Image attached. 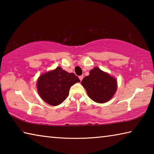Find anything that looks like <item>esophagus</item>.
<instances>
[{
  "instance_id": "esophagus-1",
  "label": "esophagus",
  "mask_w": 154,
  "mask_h": 154,
  "mask_svg": "<svg viewBox=\"0 0 154 154\" xmlns=\"http://www.w3.org/2000/svg\"><path fill=\"white\" fill-rule=\"evenodd\" d=\"M79 79H80V81H82V80L83 79V75H82V76H79Z\"/></svg>"
}]
</instances>
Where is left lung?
I'll return each instance as SVG.
<instances>
[{
	"label": "left lung",
	"mask_w": 154,
	"mask_h": 154,
	"mask_svg": "<svg viewBox=\"0 0 154 154\" xmlns=\"http://www.w3.org/2000/svg\"><path fill=\"white\" fill-rule=\"evenodd\" d=\"M82 85L89 97L98 103L108 102L113 97L118 88L116 78L98 67L90 71V75L82 81Z\"/></svg>",
	"instance_id": "left-lung-1"
}]
</instances>
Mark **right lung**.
I'll return each mask as SVG.
<instances>
[{"instance_id": "1", "label": "right lung", "mask_w": 154, "mask_h": 154, "mask_svg": "<svg viewBox=\"0 0 154 154\" xmlns=\"http://www.w3.org/2000/svg\"><path fill=\"white\" fill-rule=\"evenodd\" d=\"M79 82L74 73H69L58 66L41 75L36 82V88L43 101L51 106H58L69 96L72 85Z\"/></svg>"}]
</instances>
